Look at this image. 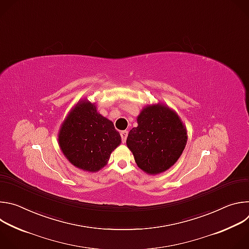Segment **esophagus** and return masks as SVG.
<instances>
[{
    "mask_svg": "<svg viewBox=\"0 0 249 249\" xmlns=\"http://www.w3.org/2000/svg\"><path fill=\"white\" fill-rule=\"evenodd\" d=\"M120 135H121V139H122V142L123 143H125L126 142V139H127V137H128V131H121V133H120Z\"/></svg>",
    "mask_w": 249,
    "mask_h": 249,
    "instance_id": "obj_1",
    "label": "esophagus"
}]
</instances>
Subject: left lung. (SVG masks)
Returning a JSON list of instances; mask_svg holds the SVG:
<instances>
[{"label":"left lung","mask_w":249,"mask_h":249,"mask_svg":"<svg viewBox=\"0 0 249 249\" xmlns=\"http://www.w3.org/2000/svg\"><path fill=\"white\" fill-rule=\"evenodd\" d=\"M137 122L126 141L137 165L150 174L165 171L179 159L186 146L183 123L163 104L146 106Z\"/></svg>","instance_id":"left-lung-1"}]
</instances>
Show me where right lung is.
Returning <instances> with one entry per match:
<instances>
[{
    "label": "right lung",
    "mask_w": 249,
    "mask_h": 249,
    "mask_svg": "<svg viewBox=\"0 0 249 249\" xmlns=\"http://www.w3.org/2000/svg\"><path fill=\"white\" fill-rule=\"evenodd\" d=\"M121 143L113 123L97 113L88 100L77 103L59 132L60 148L73 165L95 172L103 167Z\"/></svg>",
    "instance_id": "1"
}]
</instances>
